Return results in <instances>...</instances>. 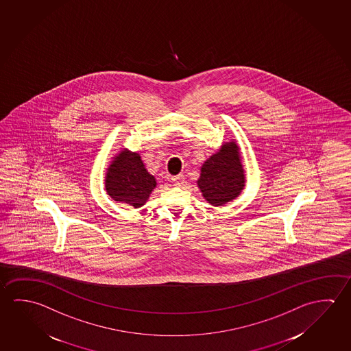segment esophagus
Segmentation results:
<instances>
[{
	"mask_svg": "<svg viewBox=\"0 0 351 351\" xmlns=\"http://www.w3.org/2000/svg\"><path fill=\"white\" fill-rule=\"evenodd\" d=\"M171 180H173V184H176V186H181V184H184V175H178V176H175Z\"/></svg>",
	"mask_w": 351,
	"mask_h": 351,
	"instance_id": "34e87169",
	"label": "esophagus"
}]
</instances>
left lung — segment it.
<instances>
[{
    "mask_svg": "<svg viewBox=\"0 0 351 351\" xmlns=\"http://www.w3.org/2000/svg\"><path fill=\"white\" fill-rule=\"evenodd\" d=\"M246 184L240 147L235 139L225 142L220 149L203 162L197 186L213 207H221L234 201Z\"/></svg>",
    "mask_w": 351,
    "mask_h": 351,
    "instance_id": "8db88e82",
    "label": "left lung"
}]
</instances>
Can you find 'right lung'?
Here are the masks:
<instances>
[{"instance_id": "obj_1", "label": "right lung", "mask_w": 351, "mask_h": 351, "mask_svg": "<svg viewBox=\"0 0 351 351\" xmlns=\"http://www.w3.org/2000/svg\"><path fill=\"white\" fill-rule=\"evenodd\" d=\"M156 187V178L148 173L137 152L123 148L112 156L105 173V191L111 199L141 208Z\"/></svg>"}]
</instances>
